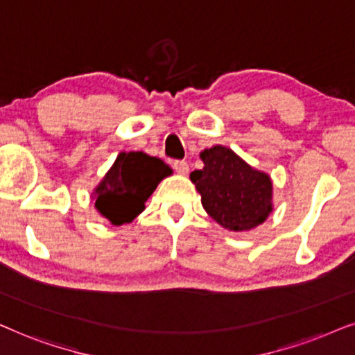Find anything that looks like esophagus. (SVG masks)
Segmentation results:
<instances>
[{
	"mask_svg": "<svg viewBox=\"0 0 355 355\" xmlns=\"http://www.w3.org/2000/svg\"><path fill=\"white\" fill-rule=\"evenodd\" d=\"M173 168H175V172L180 173V175H187L188 172H190V165H188L187 160H175Z\"/></svg>",
	"mask_w": 355,
	"mask_h": 355,
	"instance_id": "34e87169",
	"label": "esophagus"
}]
</instances>
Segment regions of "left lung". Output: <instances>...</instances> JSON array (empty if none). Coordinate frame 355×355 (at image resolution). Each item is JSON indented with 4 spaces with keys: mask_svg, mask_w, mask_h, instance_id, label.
Listing matches in <instances>:
<instances>
[{
    "mask_svg": "<svg viewBox=\"0 0 355 355\" xmlns=\"http://www.w3.org/2000/svg\"><path fill=\"white\" fill-rule=\"evenodd\" d=\"M205 167L190 173L207 214L240 232L263 224L272 209V183L266 173L243 162L234 150L214 146L201 153Z\"/></svg>",
    "mask_w": 355,
    "mask_h": 355,
    "instance_id": "8db88e82",
    "label": "left lung"
}]
</instances>
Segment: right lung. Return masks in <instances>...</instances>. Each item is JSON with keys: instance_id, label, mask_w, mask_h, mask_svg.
Wrapping results in <instances>:
<instances>
[{"instance_id": "1", "label": "right lung", "mask_w": 355, "mask_h": 355, "mask_svg": "<svg viewBox=\"0 0 355 355\" xmlns=\"http://www.w3.org/2000/svg\"><path fill=\"white\" fill-rule=\"evenodd\" d=\"M172 173L164 160L144 153H121L97 187L96 207L115 225L131 222L153 195L159 182Z\"/></svg>"}]
</instances>
